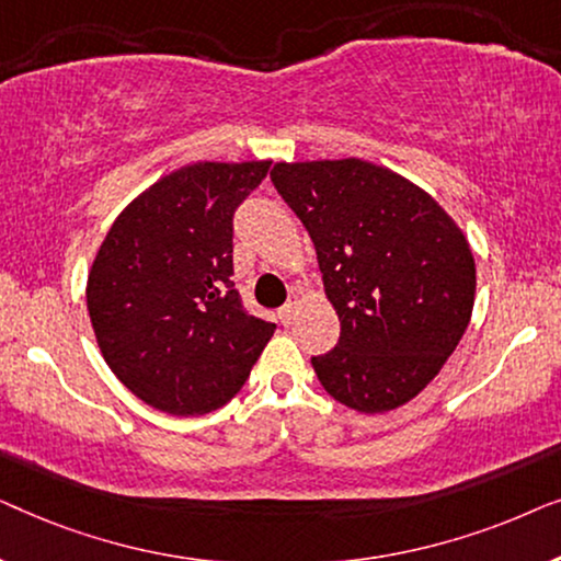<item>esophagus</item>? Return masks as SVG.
Returning <instances> with one entry per match:
<instances>
[{"instance_id": "obj_1", "label": "esophagus", "mask_w": 561, "mask_h": 561, "mask_svg": "<svg viewBox=\"0 0 561 561\" xmlns=\"http://www.w3.org/2000/svg\"><path fill=\"white\" fill-rule=\"evenodd\" d=\"M296 301H288L286 306H280L278 309V319L283 321V324H290V319H294V313H296Z\"/></svg>"}]
</instances>
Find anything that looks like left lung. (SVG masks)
Listing matches in <instances>:
<instances>
[{
  "instance_id": "8db88e82",
  "label": "left lung",
  "mask_w": 561,
  "mask_h": 561,
  "mask_svg": "<svg viewBox=\"0 0 561 561\" xmlns=\"http://www.w3.org/2000/svg\"><path fill=\"white\" fill-rule=\"evenodd\" d=\"M313 248L340 342L311 357L334 401L386 413L416 398L462 340L474 257L457 221L390 168L359 158L275 163Z\"/></svg>"
}]
</instances>
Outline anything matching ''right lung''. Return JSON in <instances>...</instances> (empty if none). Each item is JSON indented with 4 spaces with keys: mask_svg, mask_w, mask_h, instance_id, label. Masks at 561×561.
Segmentation results:
<instances>
[{
    "mask_svg": "<svg viewBox=\"0 0 561 561\" xmlns=\"http://www.w3.org/2000/svg\"><path fill=\"white\" fill-rule=\"evenodd\" d=\"M271 160L202 163L145 188L91 263L89 319L106 365L152 409L202 416L232 401L275 324L244 309L232 217Z\"/></svg>",
    "mask_w": 561,
    "mask_h": 561,
    "instance_id": "obj_1",
    "label": "right lung"
}]
</instances>
